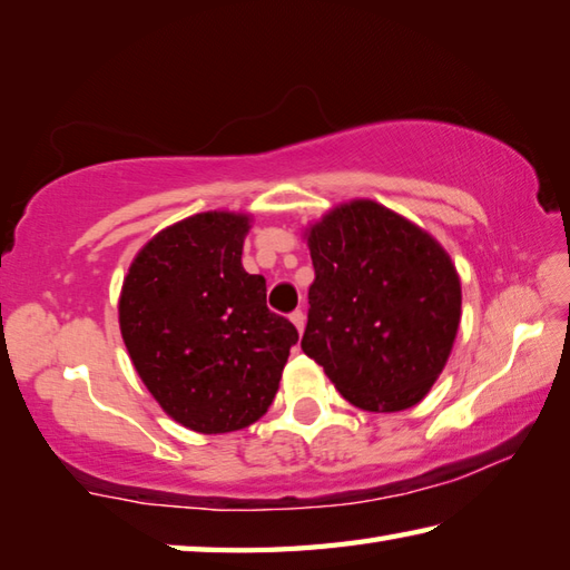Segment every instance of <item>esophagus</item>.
Wrapping results in <instances>:
<instances>
[{
    "label": "esophagus",
    "instance_id": "34e87169",
    "mask_svg": "<svg viewBox=\"0 0 570 570\" xmlns=\"http://www.w3.org/2000/svg\"><path fill=\"white\" fill-rule=\"evenodd\" d=\"M288 320H292V324L296 326V332H298V334L304 332V326H306V316H304L302 308H296V312H292V316H288Z\"/></svg>",
    "mask_w": 570,
    "mask_h": 570
}]
</instances>
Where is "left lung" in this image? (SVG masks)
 I'll return each instance as SVG.
<instances>
[{
  "instance_id": "1",
  "label": "left lung",
  "mask_w": 570,
  "mask_h": 570,
  "mask_svg": "<svg viewBox=\"0 0 570 570\" xmlns=\"http://www.w3.org/2000/svg\"><path fill=\"white\" fill-rule=\"evenodd\" d=\"M314 262L306 356L346 402L402 412L445 370L462 316L458 268L435 236L370 198L304 228Z\"/></svg>"
}]
</instances>
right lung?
<instances>
[{
	"label": "right lung",
	"mask_w": 570,
	"mask_h": 570,
	"mask_svg": "<svg viewBox=\"0 0 570 570\" xmlns=\"http://www.w3.org/2000/svg\"><path fill=\"white\" fill-rule=\"evenodd\" d=\"M244 210H204L158 230L122 278L125 350L163 412L200 435L244 430L278 392L294 324L268 312L266 278L240 264Z\"/></svg>",
	"instance_id": "add662e5"
}]
</instances>
